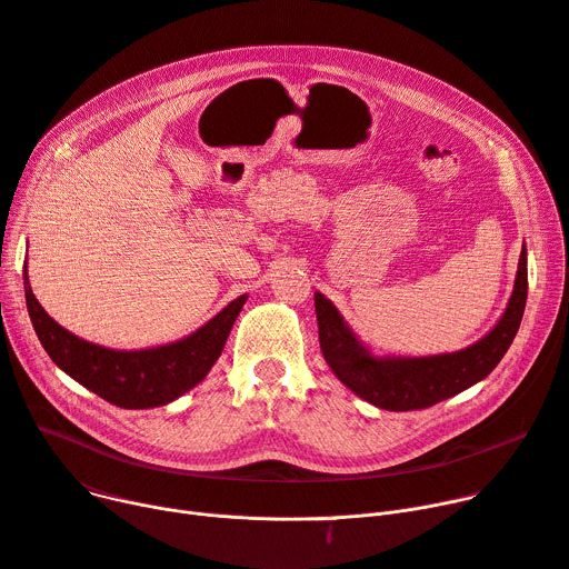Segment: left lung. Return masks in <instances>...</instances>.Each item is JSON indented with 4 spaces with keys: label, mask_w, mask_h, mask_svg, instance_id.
Masks as SVG:
<instances>
[{
    "label": "left lung",
    "mask_w": 569,
    "mask_h": 569,
    "mask_svg": "<svg viewBox=\"0 0 569 569\" xmlns=\"http://www.w3.org/2000/svg\"><path fill=\"white\" fill-rule=\"evenodd\" d=\"M526 295L528 272L523 247L515 288L503 316L495 329L476 340L473 346L430 357H377L361 343L346 318L333 307V301L322 292H316L320 350L338 380L366 402L389 411L426 409L462 393L497 368L517 336Z\"/></svg>",
    "instance_id": "obj_1"
}]
</instances>
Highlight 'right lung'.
<instances>
[{
    "instance_id": "1",
    "label": "right lung",
    "mask_w": 569,
    "mask_h": 569,
    "mask_svg": "<svg viewBox=\"0 0 569 569\" xmlns=\"http://www.w3.org/2000/svg\"><path fill=\"white\" fill-rule=\"evenodd\" d=\"M22 277L33 331L50 359L74 382L123 409L162 407L203 382L247 301V295H240L201 329L176 343L123 352L89 343L63 329L33 297L27 264Z\"/></svg>"
}]
</instances>
